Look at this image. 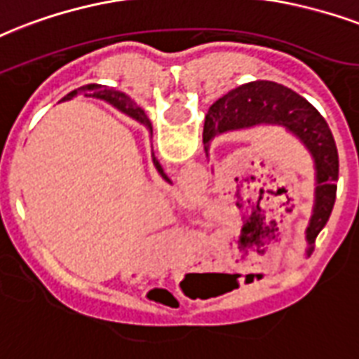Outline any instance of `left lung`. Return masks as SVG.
Listing matches in <instances>:
<instances>
[{"mask_svg":"<svg viewBox=\"0 0 359 359\" xmlns=\"http://www.w3.org/2000/svg\"><path fill=\"white\" fill-rule=\"evenodd\" d=\"M259 124L284 126L303 141L316 163V205L307 229L313 245L316 235L330 220L339 179V154L330 126L307 100L294 90L269 81L243 84L215 101L205 116L203 143L216 133L245 130Z\"/></svg>","mask_w":359,"mask_h":359,"instance_id":"1","label":"left lung"}]
</instances>
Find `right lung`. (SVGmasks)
I'll list each match as a JSON object with an SVG mask.
<instances>
[{
	"label": "right lung",
	"instance_id": "right-lung-1",
	"mask_svg": "<svg viewBox=\"0 0 359 359\" xmlns=\"http://www.w3.org/2000/svg\"><path fill=\"white\" fill-rule=\"evenodd\" d=\"M81 90H84V92H92V94H88V95H95V97H101V100L113 103L114 107H118L122 113L130 114L131 118H135L137 122H141V124H144L147 128H150V130H152V126H150L149 118H147V114H144L143 111L139 109V107L133 105V103H131V101L128 100V97H126L122 92H116V90H113V88H107V86H100V84H88V86H82ZM73 94H75V92H71V94L65 95L64 100H69ZM154 163H156V169L160 171L161 177L168 180V177L163 175V169L160 168V163H158V161H154Z\"/></svg>",
	"mask_w": 359,
	"mask_h": 359
}]
</instances>
